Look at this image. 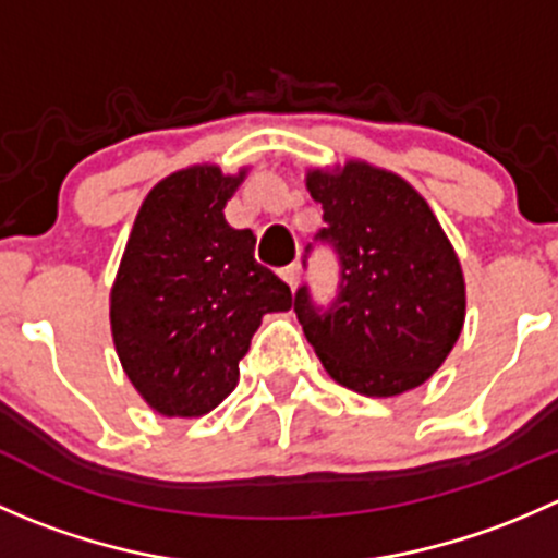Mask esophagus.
Instances as JSON below:
<instances>
[{
    "instance_id": "obj_1",
    "label": "esophagus",
    "mask_w": 558,
    "mask_h": 558,
    "mask_svg": "<svg viewBox=\"0 0 558 558\" xmlns=\"http://www.w3.org/2000/svg\"><path fill=\"white\" fill-rule=\"evenodd\" d=\"M280 278H283L286 283L291 286V291H294L296 283H300V267H296V264H291V267L280 269Z\"/></svg>"
}]
</instances>
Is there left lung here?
<instances>
[{"label": "left lung", "mask_w": 558, "mask_h": 558, "mask_svg": "<svg viewBox=\"0 0 558 558\" xmlns=\"http://www.w3.org/2000/svg\"><path fill=\"white\" fill-rule=\"evenodd\" d=\"M318 238L340 253L342 283L326 313L294 296L302 331L329 378L364 397H399L432 378L461 335V262L429 202L402 174L362 159L313 167Z\"/></svg>", "instance_id": "1"}]
</instances>
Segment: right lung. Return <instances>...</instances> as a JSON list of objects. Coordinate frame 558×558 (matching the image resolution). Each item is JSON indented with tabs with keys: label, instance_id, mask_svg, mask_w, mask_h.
Segmentation results:
<instances>
[{
	"label": "right lung",
	"instance_id": "right-lung-1",
	"mask_svg": "<svg viewBox=\"0 0 558 558\" xmlns=\"http://www.w3.org/2000/svg\"><path fill=\"white\" fill-rule=\"evenodd\" d=\"M245 174L191 165L159 180L112 280V345L145 404L167 418L218 408L264 315L294 305L289 286L253 258L251 229L223 216Z\"/></svg>",
	"mask_w": 558,
	"mask_h": 558
}]
</instances>
